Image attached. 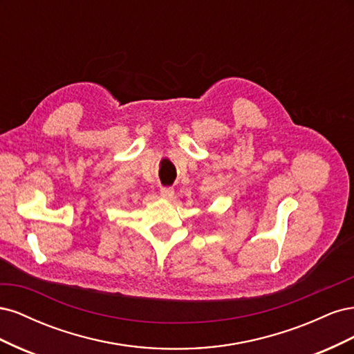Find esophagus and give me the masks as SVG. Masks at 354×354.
<instances>
[{"mask_svg":"<svg viewBox=\"0 0 354 354\" xmlns=\"http://www.w3.org/2000/svg\"><path fill=\"white\" fill-rule=\"evenodd\" d=\"M159 194H160V196H162V198L171 199V198L174 196V189L173 187H162V189H160Z\"/></svg>","mask_w":354,"mask_h":354,"instance_id":"obj_1","label":"esophagus"}]
</instances>
